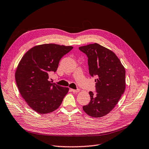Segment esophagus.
I'll return each instance as SVG.
<instances>
[{"instance_id": "34e87169", "label": "esophagus", "mask_w": 149, "mask_h": 149, "mask_svg": "<svg viewBox=\"0 0 149 149\" xmlns=\"http://www.w3.org/2000/svg\"><path fill=\"white\" fill-rule=\"evenodd\" d=\"M70 91H72V93H79V92L80 91V89H71Z\"/></svg>"}]
</instances>
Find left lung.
Returning <instances> with one entry per match:
<instances>
[{
    "label": "left lung",
    "instance_id": "left-lung-1",
    "mask_svg": "<svg viewBox=\"0 0 149 149\" xmlns=\"http://www.w3.org/2000/svg\"><path fill=\"white\" fill-rule=\"evenodd\" d=\"M88 58L90 75L95 80L96 95L89 91L91 100L83 107L87 114L101 118L115 107L125 89V70L116 54L109 49L94 43L80 47Z\"/></svg>",
    "mask_w": 149,
    "mask_h": 149
}]
</instances>
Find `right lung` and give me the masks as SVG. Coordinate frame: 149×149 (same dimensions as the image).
Returning <instances> with one entry per match:
<instances>
[{
  "label": "right lung",
  "instance_id": "obj_1",
  "mask_svg": "<svg viewBox=\"0 0 149 149\" xmlns=\"http://www.w3.org/2000/svg\"><path fill=\"white\" fill-rule=\"evenodd\" d=\"M73 49L55 44L36 46L24 54L17 67L15 79L18 89L29 106L36 112L47 114L58 108L69 88L49 81L61 58Z\"/></svg>",
  "mask_w": 149,
  "mask_h": 149
}]
</instances>
